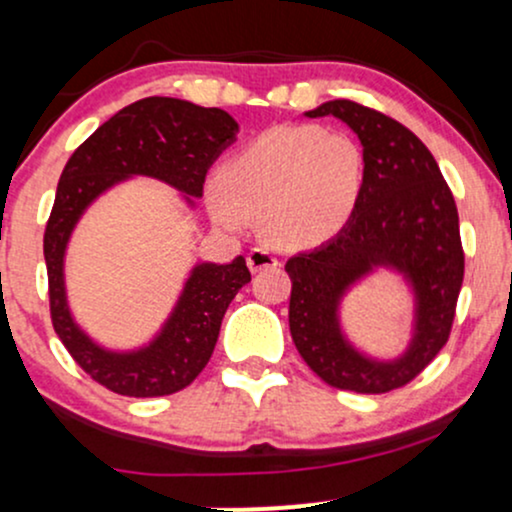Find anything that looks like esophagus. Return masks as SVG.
Returning <instances> with one entry per match:
<instances>
[{
  "label": "esophagus",
  "instance_id": "obj_1",
  "mask_svg": "<svg viewBox=\"0 0 512 512\" xmlns=\"http://www.w3.org/2000/svg\"><path fill=\"white\" fill-rule=\"evenodd\" d=\"M248 267L252 272H262V269L279 267V260L267 248H252L248 255Z\"/></svg>",
  "mask_w": 512,
  "mask_h": 512
}]
</instances>
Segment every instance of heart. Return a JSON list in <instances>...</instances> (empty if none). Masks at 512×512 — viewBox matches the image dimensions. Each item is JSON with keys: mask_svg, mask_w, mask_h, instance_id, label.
Masks as SVG:
<instances>
[{"mask_svg": "<svg viewBox=\"0 0 512 512\" xmlns=\"http://www.w3.org/2000/svg\"><path fill=\"white\" fill-rule=\"evenodd\" d=\"M363 187V151L342 132L281 125L221 163L209 207L226 228L260 219L281 245H315L349 221Z\"/></svg>", "mask_w": 512, "mask_h": 512, "instance_id": "1", "label": "heart"}]
</instances>
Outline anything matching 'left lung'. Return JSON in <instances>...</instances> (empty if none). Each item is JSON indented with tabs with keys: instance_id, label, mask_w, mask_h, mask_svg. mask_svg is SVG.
<instances>
[{
	"instance_id": "8db88e82",
	"label": "left lung",
	"mask_w": 512,
	"mask_h": 512,
	"mask_svg": "<svg viewBox=\"0 0 512 512\" xmlns=\"http://www.w3.org/2000/svg\"><path fill=\"white\" fill-rule=\"evenodd\" d=\"M305 115H334L354 129L363 144V187L339 236L286 262L291 337L327 385L383 395L409 385L450 339L464 279L457 204L436 158L402 122L346 98ZM375 263L407 273L420 296L415 344L395 364L356 355L336 325L338 296Z\"/></svg>"
}]
</instances>
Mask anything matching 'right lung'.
Masks as SVG:
<instances>
[{
	"label": "right lung",
	"mask_w": 512,
	"mask_h": 512,
	"mask_svg": "<svg viewBox=\"0 0 512 512\" xmlns=\"http://www.w3.org/2000/svg\"><path fill=\"white\" fill-rule=\"evenodd\" d=\"M236 132L238 122L226 110L151 96L103 122L64 166L43 238L50 320L64 349L105 390L122 397L185 390L209 363L226 308L250 281V269L245 257L199 264L161 337L134 354H110L74 325L64 301L62 262L74 223L93 199L127 175H151L199 197L209 166Z\"/></svg>",
	"instance_id": "add662e5"
}]
</instances>
